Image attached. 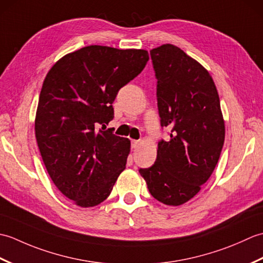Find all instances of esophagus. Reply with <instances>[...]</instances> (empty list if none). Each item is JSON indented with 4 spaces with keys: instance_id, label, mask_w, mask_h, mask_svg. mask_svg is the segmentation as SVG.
Masks as SVG:
<instances>
[{
    "instance_id": "obj_1",
    "label": "esophagus",
    "mask_w": 263,
    "mask_h": 263,
    "mask_svg": "<svg viewBox=\"0 0 263 263\" xmlns=\"http://www.w3.org/2000/svg\"><path fill=\"white\" fill-rule=\"evenodd\" d=\"M139 144H140V142H139L138 140H131V147H132V149H137L139 147Z\"/></svg>"
}]
</instances>
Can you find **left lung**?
Instances as JSON below:
<instances>
[{
  "mask_svg": "<svg viewBox=\"0 0 263 263\" xmlns=\"http://www.w3.org/2000/svg\"><path fill=\"white\" fill-rule=\"evenodd\" d=\"M150 57L160 123L171 128V140H161L155 164L139 172L156 200L176 206L211 176L224 146L225 121L215 82L198 61L172 44L153 48Z\"/></svg>",
  "mask_w": 263,
  "mask_h": 263,
  "instance_id": "obj_1",
  "label": "left lung"
}]
</instances>
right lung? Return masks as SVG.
Returning <instances> with one entry per match:
<instances>
[{"label": "right lung", "instance_id": "1", "mask_svg": "<svg viewBox=\"0 0 263 263\" xmlns=\"http://www.w3.org/2000/svg\"><path fill=\"white\" fill-rule=\"evenodd\" d=\"M146 49L91 45L61 58L43 82L36 140L60 192L89 208L102 203L125 170L131 142L113 135L117 92L146 66Z\"/></svg>", "mask_w": 263, "mask_h": 263}]
</instances>
